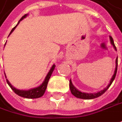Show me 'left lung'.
Segmentation results:
<instances>
[{
    "mask_svg": "<svg viewBox=\"0 0 122 122\" xmlns=\"http://www.w3.org/2000/svg\"><path fill=\"white\" fill-rule=\"evenodd\" d=\"M110 40H111V45L113 46L114 49H115V51H117V49H116V46L114 44V41H113V38L111 36H110ZM115 63H116V67H115V72H114V74H113V77L110 81V83L108 85L107 88H105L104 90L102 91H100L97 93H83V92H81L80 91H78L72 84V82L70 80L69 81V87H70V90L71 93L75 97H76L77 98H80V99H84V100H91V99H94V98H96V97H98L101 96L102 94H104L108 88H109V86L111 85V84L113 83V80H115V77L116 76V73H117V58H116V61H115Z\"/></svg>",
    "mask_w": 122,
    "mask_h": 122,
    "instance_id": "obj_1",
    "label": "left lung"
}]
</instances>
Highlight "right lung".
<instances>
[{"instance_id":"add662e5","label":"right lung","mask_w":122,"mask_h":122,"mask_svg":"<svg viewBox=\"0 0 122 122\" xmlns=\"http://www.w3.org/2000/svg\"><path fill=\"white\" fill-rule=\"evenodd\" d=\"M27 15L28 14H25V15H24L21 18H20V20L19 22H18V24L15 25V27H14L12 29V30L11 31V32H10L9 35L14 31V30L15 29V27H16L18 26V25L19 24L20 21H21L22 20H23L25 18H26ZM55 66H56V65H55V64H53V65L52 66L50 71H49V73H47V75H46V76L45 79V80H44V82H42V84L40 86H38V87H36V88H31V89H29V90H27V91H25V90H19V89H17V88H15V87H14V86L10 84V82L8 81V80H7V82L8 85H9V86L11 87V88L14 91V92L15 93V94L18 95H19V96H20V97H25V98H29V99H35V98H38V97H42V96L44 95V93H45V91H46V87H47V84H48V82H49V78H50V77H51V76L53 71L54 69H55ZM5 77H6V75H5Z\"/></svg>"}]
</instances>
